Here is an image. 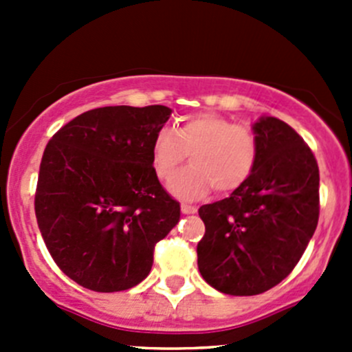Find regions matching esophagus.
<instances>
[{"label":"esophagus","instance_id":"1","mask_svg":"<svg viewBox=\"0 0 352 352\" xmlns=\"http://www.w3.org/2000/svg\"><path fill=\"white\" fill-rule=\"evenodd\" d=\"M180 209H182L184 214H192V212H196V211H197L196 206L186 204V202H182V204H180Z\"/></svg>","mask_w":352,"mask_h":352}]
</instances>
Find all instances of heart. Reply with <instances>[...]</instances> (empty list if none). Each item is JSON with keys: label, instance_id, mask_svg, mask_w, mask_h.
Listing matches in <instances>:
<instances>
[{"label": "heart", "instance_id": "heart-1", "mask_svg": "<svg viewBox=\"0 0 352 352\" xmlns=\"http://www.w3.org/2000/svg\"><path fill=\"white\" fill-rule=\"evenodd\" d=\"M190 153L186 166L168 182L170 192L196 199L214 187L230 194L243 186L258 162V140L254 131L233 124L218 113H196L184 119L175 131L162 129L151 144V165L158 179L165 180Z\"/></svg>", "mask_w": 352, "mask_h": 352}]
</instances>
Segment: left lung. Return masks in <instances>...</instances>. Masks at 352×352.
<instances>
[{"instance_id":"left-lung-1","label":"left lung","mask_w":352,"mask_h":352,"mask_svg":"<svg viewBox=\"0 0 352 352\" xmlns=\"http://www.w3.org/2000/svg\"><path fill=\"white\" fill-rule=\"evenodd\" d=\"M258 162L230 197L204 204L197 243L204 281L232 296L271 289L294 269L318 223V165L303 138L276 117L254 124Z\"/></svg>"}]
</instances>
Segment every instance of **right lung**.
<instances>
[{
  "instance_id": "1",
  "label": "right lung",
  "mask_w": 352,
  "mask_h": 352,
  "mask_svg": "<svg viewBox=\"0 0 352 352\" xmlns=\"http://www.w3.org/2000/svg\"><path fill=\"white\" fill-rule=\"evenodd\" d=\"M172 109L100 107L63 126L45 146L35 216L58 267L87 289L124 291L151 271L153 250L179 223L180 204L151 165Z\"/></svg>"
}]
</instances>
